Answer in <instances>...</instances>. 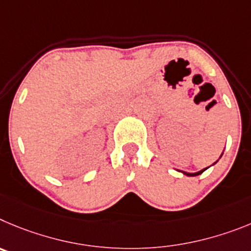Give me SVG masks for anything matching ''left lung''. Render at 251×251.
<instances>
[{
    "label": "left lung",
    "instance_id": "obj_1",
    "mask_svg": "<svg viewBox=\"0 0 251 251\" xmlns=\"http://www.w3.org/2000/svg\"><path fill=\"white\" fill-rule=\"evenodd\" d=\"M221 155H223V153H221ZM214 164H215V162H214ZM206 169H207V168H206ZM206 169H202V170L198 171V173H185V171H181V173L184 174V175H186V176H198V175H200V174L204 173V171L206 170Z\"/></svg>",
    "mask_w": 251,
    "mask_h": 251
}]
</instances>
